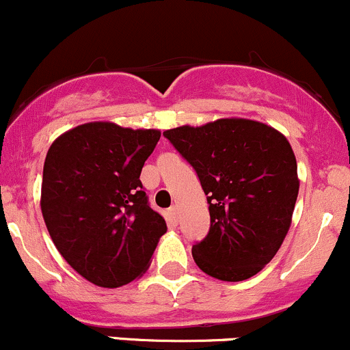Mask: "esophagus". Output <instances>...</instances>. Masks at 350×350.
<instances>
[{"label":"esophagus","instance_id":"1","mask_svg":"<svg viewBox=\"0 0 350 350\" xmlns=\"http://www.w3.org/2000/svg\"><path fill=\"white\" fill-rule=\"evenodd\" d=\"M170 218H172V221L175 223V225L178 223V208H176V206L170 208Z\"/></svg>","mask_w":350,"mask_h":350}]
</instances>
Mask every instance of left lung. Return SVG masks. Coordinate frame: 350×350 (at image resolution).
I'll return each mask as SVG.
<instances>
[{
  "label": "left lung",
  "mask_w": 350,
  "mask_h": 350,
  "mask_svg": "<svg viewBox=\"0 0 350 350\" xmlns=\"http://www.w3.org/2000/svg\"><path fill=\"white\" fill-rule=\"evenodd\" d=\"M163 137L193 167L206 195L210 230L191 248L196 266L221 281L260 273L282 245L299 191L288 139L248 119L183 125Z\"/></svg>",
  "instance_id": "1"
}]
</instances>
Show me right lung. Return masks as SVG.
<instances>
[{
    "label": "right lung",
    "instance_id": "add662e5",
    "mask_svg": "<svg viewBox=\"0 0 350 350\" xmlns=\"http://www.w3.org/2000/svg\"><path fill=\"white\" fill-rule=\"evenodd\" d=\"M159 131L90 122L62 133L44 160L41 210L54 245L82 278L119 288L147 269L167 231L140 172Z\"/></svg>",
    "mask_w": 350,
    "mask_h": 350
}]
</instances>
